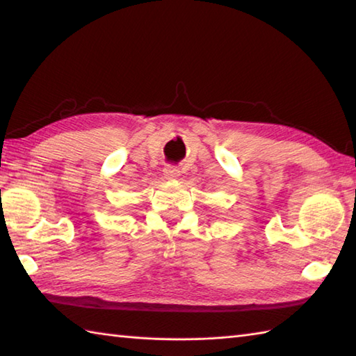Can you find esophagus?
<instances>
[{"label":"esophagus","mask_w":356,"mask_h":356,"mask_svg":"<svg viewBox=\"0 0 356 356\" xmlns=\"http://www.w3.org/2000/svg\"><path fill=\"white\" fill-rule=\"evenodd\" d=\"M163 176L170 180H176L180 176V171L176 168V166H166L163 170Z\"/></svg>","instance_id":"1"}]
</instances>
